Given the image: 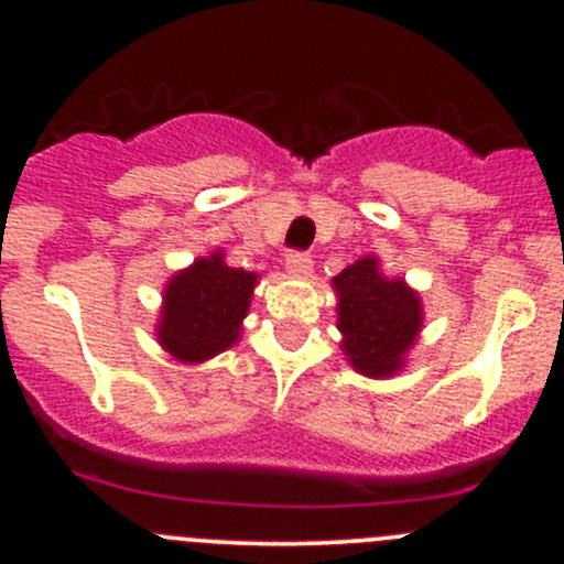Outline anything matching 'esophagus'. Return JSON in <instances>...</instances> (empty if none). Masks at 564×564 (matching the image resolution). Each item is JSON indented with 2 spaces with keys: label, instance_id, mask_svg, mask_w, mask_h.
I'll return each mask as SVG.
<instances>
[{
  "label": "esophagus",
  "instance_id": "obj_1",
  "mask_svg": "<svg viewBox=\"0 0 564 564\" xmlns=\"http://www.w3.org/2000/svg\"><path fill=\"white\" fill-rule=\"evenodd\" d=\"M286 270L294 278H310L313 275V260L307 254H300V251H291L286 257Z\"/></svg>",
  "mask_w": 564,
  "mask_h": 564
}]
</instances>
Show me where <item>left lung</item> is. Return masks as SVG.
<instances>
[{
    "instance_id": "left-lung-1",
    "label": "left lung",
    "mask_w": 564,
    "mask_h": 564,
    "mask_svg": "<svg viewBox=\"0 0 564 564\" xmlns=\"http://www.w3.org/2000/svg\"><path fill=\"white\" fill-rule=\"evenodd\" d=\"M336 328L347 364L368 379H392L422 336V294L381 270L377 254L360 257L334 278Z\"/></svg>"
}]
</instances>
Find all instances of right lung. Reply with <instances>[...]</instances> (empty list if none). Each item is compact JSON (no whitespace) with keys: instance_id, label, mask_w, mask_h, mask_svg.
<instances>
[{"instance_id":"right-lung-1","label":"right lung","mask_w":564,"mask_h":564,"mask_svg":"<svg viewBox=\"0 0 564 564\" xmlns=\"http://www.w3.org/2000/svg\"><path fill=\"white\" fill-rule=\"evenodd\" d=\"M260 275L230 268L215 249L164 283L156 339L177 364L198 366L241 339Z\"/></svg>"}]
</instances>
